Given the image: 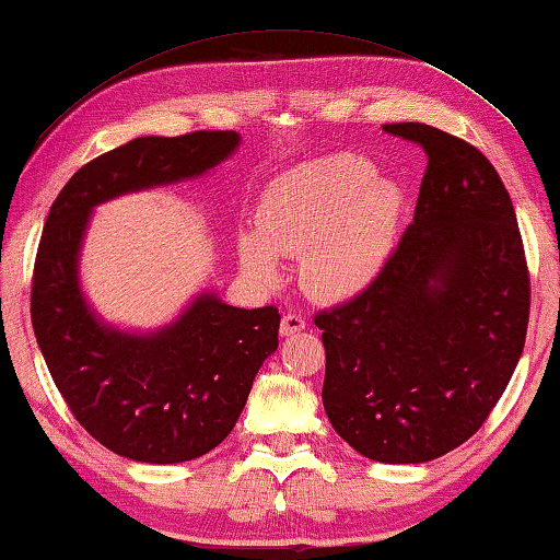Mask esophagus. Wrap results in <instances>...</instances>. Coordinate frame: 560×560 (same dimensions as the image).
I'll use <instances>...</instances> for the list:
<instances>
[{
    "label": "esophagus",
    "mask_w": 560,
    "mask_h": 560,
    "mask_svg": "<svg viewBox=\"0 0 560 560\" xmlns=\"http://www.w3.org/2000/svg\"><path fill=\"white\" fill-rule=\"evenodd\" d=\"M305 317L302 315H298V313H288V315H282V319H280V332L282 335H298V332H302V329H305Z\"/></svg>",
    "instance_id": "1"
}]
</instances>
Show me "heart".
<instances>
[{
    "label": "heart",
    "instance_id": "b5f03b06",
    "mask_svg": "<svg viewBox=\"0 0 560 560\" xmlns=\"http://www.w3.org/2000/svg\"><path fill=\"white\" fill-rule=\"evenodd\" d=\"M405 196L354 153H329L280 173L255 208V231L237 258L260 282L278 278L280 258L300 260L307 292L347 300L380 278L397 243Z\"/></svg>",
    "mask_w": 560,
    "mask_h": 560
}]
</instances>
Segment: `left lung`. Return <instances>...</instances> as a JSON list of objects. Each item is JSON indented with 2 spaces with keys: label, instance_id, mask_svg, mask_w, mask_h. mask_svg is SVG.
I'll list each match as a JSON object with an SVG mask.
<instances>
[{
  "label": "left lung",
  "instance_id": "1",
  "mask_svg": "<svg viewBox=\"0 0 560 560\" xmlns=\"http://www.w3.org/2000/svg\"><path fill=\"white\" fill-rule=\"evenodd\" d=\"M384 131L424 149L415 220L380 278L315 315L323 405L354 452L421 464L479 432L524 352L530 282L516 213L487 155L427 124Z\"/></svg>",
  "mask_w": 560,
  "mask_h": 560
}]
</instances>
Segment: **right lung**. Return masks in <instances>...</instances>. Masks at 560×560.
<instances>
[{
    "label": "right lung",
    "instance_id": "add662e5",
    "mask_svg": "<svg viewBox=\"0 0 560 560\" xmlns=\"http://www.w3.org/2000/svg\"><path fill=\"white\" fill-rule=\"evenodd\" d=\"M237 143L235 131L128 141L73 173L44 223L32 278L36 342L71 415L126 459L178 464L223 442L278 350L280 313L200 292L176 323L149 335L101 323L79 285L89 215L116 196L203 176Z\"/></svg>",
    "mask_w": 560,
    "mask_h": 560
}]
</instances>
